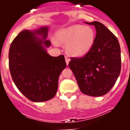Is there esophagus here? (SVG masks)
<instances>
[{"label": "esophagus", "mask_w": 130, "mask_h": 130, "mask_svg": "<svg viewBox=\"0 0 130 130\" xmlns=\"http://www.w3.org/2000/svg\"><path fill=\"white\" fill-rule=\"evenodd\" d=\"M65 60H66V64H67V65H68L69 62H70V58H69V57H68V56H65Z\"/></svg>", "instance_id": "34e87169"}]
</instances>
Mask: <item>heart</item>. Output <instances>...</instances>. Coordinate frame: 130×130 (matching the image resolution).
I'll use <instances>...</instances> for the list:
<instances>
[{
  "label": "heart",
  "instance_id": "b5f03b06",
  "mask_svg": "<svg viewBox=\"0 0 130 130\" xmlns=\"http://www.w3.org/2000/svg\"><path fill=\"white\" fill-rule=\"evenodd\" d=\"M57 38L58 42L67 43L66 49L70 55L81 56L87 53L92 47L95 32L90 26L74 25L58 30Z\"/></svg>",
  "mask_w": 130,
  "mask_h": 130
}]
</instances>
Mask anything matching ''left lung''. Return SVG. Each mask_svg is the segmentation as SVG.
<instances>
[{
    "instance_id": "8db88e82",
    "label": "left lung",
    "mask_w": 130,
    "mask_h": 130,
    "mask_svg": "<svg viewBox=\"0 0 130 130\" xmlns=\"http://www.w3.org/2000/svg\"><path fill=\"white\" fill-rule=\"evenodd\" d=\"M85 23L95 26L94 44L83 57H72L68 66L83 94L101 96L111 90L120 75V44L115 36L102 23Z\"/></svg>"
}]
</instances>
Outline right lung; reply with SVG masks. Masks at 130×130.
I'll return each instance as SVG.
<instances>
[{"mask_svg": "<svg viewBox=\"0 0 130 130\" xmlns=\"http://www.w3.org/2000/svg\"><path fill=\"white\" fill-rule=\"evenodd\" d=\"M47 27L34 32L24 30L11 42L9 50V69L18 90L29 100L45 102L55 96L58 77L66 66L64 55L51 57L45 47L51 42ZM40 34L44 40L35 36ZM43 44V46L42 45Z\"/></svg>", "mask_w": 130, "mask_h": 130, "instance_id": "obj_1", "label": "right lung"}]
</instances>
